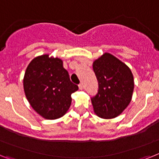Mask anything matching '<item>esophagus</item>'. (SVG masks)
I'll return each mask as SVG.
<instances>
[{
  "label": "esophagus",
  "instance_id": "1",
  "mask_svg": "<svg viewBox=\"0 0 159 159\" xmlns=\"http://www.w3.org/2000/svg\"><path fill=\"white\" fill-rule=\"evenodd\" d=\"M78 87H79L80 90H82V89H83V88H84L83 83H80L79 85H78Z\"/></svg>",
  "mask_w": 159,
  "mask_h": 159
}]
</instances>
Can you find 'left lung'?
Returning <instances> with one entry per match:
<instances>
[{
	"label": "left lung",
	"instance_id": "obj_1",
	"mask_svg": "<svg viewBox=\"0 0 159 159\" xmlns=\"http://www.w3.org/2000/svg\"><path fill=\"white\" fill-rule=\"evenodd\" d=\"M93 69L98 82V93L91 98L94 112L101 118H115L131 101L134 88L131 70L109 53L96 60Z\"/></svg>",
	"mask_w": 159,
	"mask_h": 159
}]
</instances>
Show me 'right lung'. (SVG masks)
<instances>
[{
  "instance_id": "1",
  "label": "right lung",
  "mask_w": 159,
  "mask_h": 159,
  "mask_svg": "<svg viewBox=\"0 0 159 159\" xmlns=\"http://www.w3.org/2000/svg\"><path fill=\"white\" fill-rule=\"evenodd\" d=\"M23 85L32 107L48 120L63 116L71 105V94L78 90L70 81L62 61L48 55L32 60L26 68Z\"/></svg>"
}]
</instances>
